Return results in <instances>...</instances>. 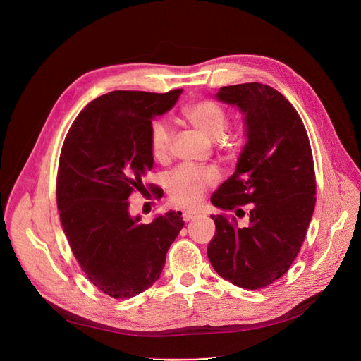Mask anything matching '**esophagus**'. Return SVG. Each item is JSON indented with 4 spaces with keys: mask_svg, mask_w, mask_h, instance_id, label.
I'll use <instances>...</instances> for the list:
<instances>
[{
    "mask_svg": "<svg viewBox=\"0 0 361 361\" xmlns=\"http://www.w3.org/2000/svg\"><path fill=\"white\" fill-rule=\"evenodd\" d=\"M197 214H199V212H196V211H184V212H183V219H184L185 222H188V221H192L195 216H197Z\"/></svg>",
    "mask_w": 361,
    "mask_h": 361,
    "instance_id": "34e87169",
    "label": "esophagus"
}]
</instances>
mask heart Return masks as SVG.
Returning a JSON list of instances; mask_svg holds the SVG:
<instances>
[{"label": "heart", "mask_w": 361, "mask_h": 361, "mask_svg": "<svg viewBox=\"0 0 361 361\" xmlns=\"http://www.w3.org/2000/svg\"><path fill=\"white\" fill-rule=\"evenodd\" d=\"M185 120L207 139L216 140L222 136L228 116L226 111L215 101H199L184 109ZM173 130L165 121H155L150 127L149 145L155 159L162 161L168 157ZM218 180V173L214 168L180 166L173 171L166 178V187L174 202L185 206L197 203L207 185H212Z\"/></svg>", "instance_id": "obj_1"}]
</instances>
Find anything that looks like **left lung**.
I'll return each instance as SVG.
<instances>
[{"mask_svg":"<svg viewBox=\"0 0 361 361\" xmlns=\"http://www.w3.org/2000/svg\"><path fill=\"white\" fill-rule=\"evenodd\" d=\"M215 98L240 109L244 145L234 174L211 202L241 215L240 206L250 203V211L243 228L211 215L216 230L207 257L224 279L259 290L288 271L305 241L316 203L312 147L297 111L271 86H224Z\"/></svg>","mask_w":361,"mask_h":361,"instance_id":"1","label":"left lung"}]
</instances>
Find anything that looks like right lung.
Here are the masks:
<instances>
[{"label": "right lung", "mask_w": 361, "mask_h": 361, "mask_svg": "<svg viewBox=\"0 0 361 361\" xmlns=\"http://www.w3.org/2000/svg\"><path fill=\"white\" fill-rule=\"evenodd\" d=\"M181 93H105L79 114L61 149L56 206L64 234L89 281L114 298L154 286L184 225L181 212L142 224L128 209V196L143 190V177L154 166L152 120L173 108Z\"/></svg>", "instance_id": "obj_1"}]
</instances>
